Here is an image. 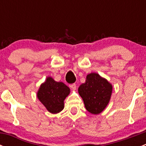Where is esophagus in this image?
Masks as SVG:
<instances>
[{
  "label": "esophagus",
  "instance_id": "1",
  "mask_svg": "<svg viewBox=\"0 0 146 146\" xmlns=\"http://www.w3.org/2000/svg\"><path fill=\"white\" fill-rule=\"evenodd\" d=\"M69 86H70V88H71V90H76V84H71V85H70Z\"/></svg>",
  "mask_w": 146,
  "mask_h": 146
}]
</instances>
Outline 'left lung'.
Listing matches in <instances>:
<instances>
[{
    "label": "left lung",
    "instance_id": "obj_1",
    "mask_svg": "<svg viewBox=\"0 0 146 146\" xmlns=\"http://www.w3.org/2000/svg\"><path fill=\"white\" fill-rule=\"evenodd\" d=\"M112 85L97 73H91L85 82L78 88V93L85 109L92 114H99L107 107L111 99Z\"/></svg>",
    "mask_w": 146,
    "mask_h": 146
}]
</instances>
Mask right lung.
<instances>
[{
	"mask_svg": "<svg viewBox=\"0 0 146 146\" xmlns=\"http://www.w3.org/2000/svg\"><path fill=\"white\" fill-rule=\"evenodd\" d=\"M70 92V88L64 82L47 77L39 86L36 97L50 113L57 114L64 110V100Z\"/></svg>",
	"mask_w": 146,
	"mask_h": 146,
	"instance_id": "1",
	"label": "right lung"
}]
</instances>
